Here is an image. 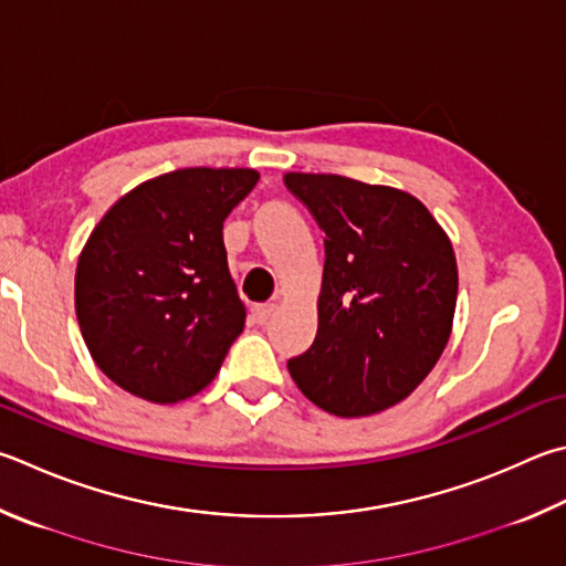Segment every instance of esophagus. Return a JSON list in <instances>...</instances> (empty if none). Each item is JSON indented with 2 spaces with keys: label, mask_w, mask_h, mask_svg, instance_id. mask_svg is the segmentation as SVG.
I'll use <instances>...</instances> for the list:
<instances>
[{
  "label": "esophagus",
  "mask_w": 566,
  "mask_h": 566,
  "mask_svg": "<svg viewBox=\"0 0 566 566\" xmlns=\"http://www.w3.org/2000/svg\"><path fill=\"white\" fill-rule=\"evenodd\" d=\"M274 310H276V304H254V306H252L254 322H256V324H264L266 318H270V316L274 314Z\"/></svg>",
  "instance_id": "esophagus-1"
}]
</instances>
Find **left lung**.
Listing matches in <instances>:
<instances>
[{
    "mask_svg": "<svg viewBox=\"0 0 566 566\" xmlns=\"http://www.w3.org/2000/svg\"><path fill=\"white\" fill-rule=\"evenodd\" d=\"M284 185L326 234L316 338L286 366L326 413L374 416L413 394L443 354L453 244L410 192L322 172H286Z\"/></svg>",
    "mask_w": 566,
    "mask_h": 566,
    "instance_id": "8db88e82",
    "label": "left lung"
}]
</instances>
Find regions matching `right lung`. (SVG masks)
<instances>
[{
    "instance_id": "obj_1",
    "label": "right lung",
    "mask_w": 566,
    "mask_h": 566,
    "mask_svg": "<svg viewBox=\"0 0 566 566\" xmlns=\"http://www.w3.org/2000/svg\"><path fill=\"white\" fill-rule=\"evenodd\" d=\"M260 180L252 168H182L123 195L76 266V316L96 366L150 403L218 376L244 328L222 222Z\"/></svg>"
}]
</instances>
